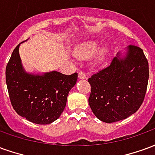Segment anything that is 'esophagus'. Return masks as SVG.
Listing matches in <instances>:
<instances>
[{
    "mask_svg": "<svg viewBox=\"0 0 155 155\" xmlns=\"http://www.w3.org/2000/svg\"><path fill=\"white\" fill-rule=\"evenodd\" d=\"M78 76H79V79H87V74L83 71H81L78 74Z\"/></svg>",
    "mask_w": 155,
    "mask_h": 155,
    "instance_id": "obj_1",
    "label": "esophagus"
}]
</instances>
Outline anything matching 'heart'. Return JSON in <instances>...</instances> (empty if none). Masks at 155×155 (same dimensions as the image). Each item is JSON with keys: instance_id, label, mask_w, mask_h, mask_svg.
I'll return each instance as SVG.
<instances>
[{"instance_id": "b5f03b06", "label": "heart", "mask_w": 155, "mask_h": 155, "mask_svg": "<svg viewBox=\"0 0 155 155\" xmlns=\"http://www.w3.org/2000/svg\"><path fill=\"white\" fill-rule=\"evenodd\" d=\"M98 49H99L98 42L94 41H87V42L81 44L76 49V54L78 57L81 58V59H91L97 52ZM106 54H107V50L104 48L101 49L97 56V61L99 63L104 60Z\"/></svg>"}]
</instances>
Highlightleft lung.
I'll return each mask as SVG.
<instances>
[{
    "label": "left lung",
    "mask_w": 155,
    "mask_h": 155,
    "mask_svg": "<svg viewBox=\"0 0 155 155\" xmlns=\"http://www.w3.org/2000/svg\"><path fill=\"white\" fill-rule=\"evenodd\" d=\"M148 81L149 63L143 50L130 45L124 56L119 52L110 65L89 78L91 110L105 123L126 119L143 103Z\"/></svg>",
    "instance_id": "1"
}]
</instances>
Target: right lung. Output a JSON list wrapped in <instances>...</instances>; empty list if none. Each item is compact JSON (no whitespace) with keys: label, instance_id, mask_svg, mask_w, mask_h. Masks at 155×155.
I'll use <instances>...</instances> for the list:
<instances>
[{"label":"right lung","instance_id":"1","mask_svg":"<svg viewBox=\"0 0 155 155\" xmlns=\"http://www.w3.org/2000/svg\"><path fill=\"white\" fill-rule=\"evenodd\" d=\"M20 44L15 48L5 68L10 101L15 112L32 123L48 124L61 116L69 92L76 83L77 73L66 75L51 71L30 74L22 66Z\"/></svg>","mask_w":155,"mask_h":155}]
</instances>
